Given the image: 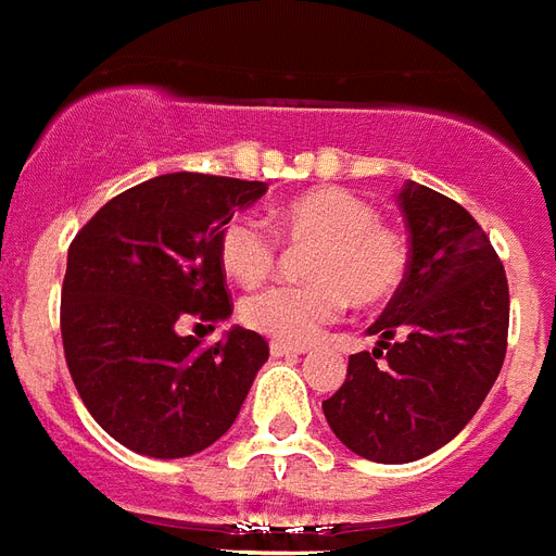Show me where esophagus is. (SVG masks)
Returning <instances> with one entry per match:
<instances>
[{
    "label": "esophagus",
    "instance_id": "esophagus-1",
    "mask_svg": "<svg viewBox=\"0 0 556 556\" xmlns=\"http://www.w3.org/2000/svg\"><path fill=\"white\" fill-rule=\"evenodd\" d=\"M306 353L303 344H289V341H270V356H300Z\"/></svg>",
    "mask_w": 556,
    "mask_h": 556
}]
</instances>
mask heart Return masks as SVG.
Instances as JSON below:
<instances>
[{"label": "heart", "instance_id": "obj_1", "mask_svg": "<svg viewBox=\"0 0 556 556\" xmlns=\"http://www.w3.org/2000/svg\"><path fill=\"white\" fill-rule=\"evenodd\" d=\"M282 244L305 250L303 274L309 282L270 286L241 303V320L274 341L306 344L344 312L377 306L404 286L409 244L397 226L377 215L368 197L339 185L312 188L274 208V232L265 220L236 215L220 229L217 258L241 286L265 282L279 262Z\"/></svg>", "mask_w": 556, "mask_h": 556}]
</instances>
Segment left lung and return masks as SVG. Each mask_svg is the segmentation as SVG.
<instances>
[{"label": "left lung", "mask_w": 556, "mask_h": 556, "mask_svg": "<svg viewBox=\"0 0 556 556\" xmlns=\"http://www.w3.org/2000/svg\"><path fill=\"white\" fill-rule=\"evenodd\" d=\"M409 270L353 353L348 380L324 401L332 433L374 463H413L475 418L504 365L509 289L495 247L466 208L406 182Z\"/></svg>", "instance_id": "left-lung-1"}]
</instances>
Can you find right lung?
I'll return each instance as SVG.
<instances>
[{
    "instance_id": "obj_1",
    "label": "right lung",
    "mask_w": 556,
    "mask_h": 556,
    "mask_svg": "<svg viewBox=\"0 0 556 556\" xmlns=\"http://www.w3.org/2000/svg\"><path fill=\"white\" fill-rule=\"evenodd\" d=\"M265 182L164 174L81 226L61 286V341L93 421L143 456L179 459L232 427L267 341L232 327L205 348L182 336L232 315L217 238Z\"/></svg>"
}]
</instances>
